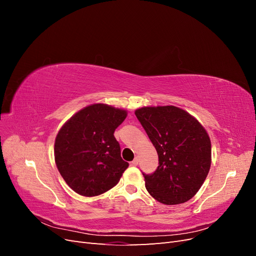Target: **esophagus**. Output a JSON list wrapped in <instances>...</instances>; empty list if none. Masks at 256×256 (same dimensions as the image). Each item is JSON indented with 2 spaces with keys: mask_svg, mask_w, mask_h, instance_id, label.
<instances>
[{
  "mask_svg": "<svg viewBox=\"0 0 256 256\" xmlns=\"http://www.w3.org/2000/svg\"><path fill=\"white\" fill-rule=\"evenodd\" d=\"M131 164H132V166H138V157H136L132 160V162H131Z\"/></svg>",
  "mask_w": 256,
  "mask_h": 256,
  "instance_id": "esophagus-1",
  "label": "esophagus"
}]
</instances>
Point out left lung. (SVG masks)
Wrapping results in <instances>:
<instances>
[{"label":"left lung","instance_id":"1","mask_svg":"<svg viewBox=\"0 0 256 256\" xmlns=\"http://www.w3.org/2000/svg\"><path fill=\"white\" fill-rule=\"evenodd\" d=\"M136 116L157 150L159 166L145 174V187L158 202H187L206 180L212 164V144L200 124L180 108L144 106Z\"/></svg>","mask_w":256,"mask_h":256}]
</instances>
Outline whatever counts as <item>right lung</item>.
I'll list each match as a JSON object with an SVG mask.
<instances>
[{"instance_id": "obj_1", "label": "right lung", "mask_w": 256, "mask_h": 256, "mask_svg": "<svg viewBox=\"0 0 256 256\" xmlns=\"http://www.w3.org/2000/svg\"><path fill=\"white\" fill-rule=\"evenodd\" d=\"M126 111L96 104L76 113L60 128L54 144L56 164L66 184L78 194L95 196L120 182L129 164L120 157L114 131Z\"/></svg>"}]
</instances>
